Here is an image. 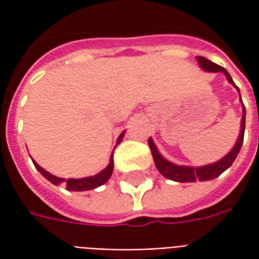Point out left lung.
<instances>
[{
  "mask_svg": "<svg viewBox=\"0 0 259 259\" xmlns=\"http://www.w3.org/2000/svg\"><path fill=\"white\" fill-rule=\"evenodd\" d=\"M197 61L198 64L206 72H223L226 74L228 80L232 83V84L237 89V85L234 84L233 79L230 77V74L225 68L219 66V65L213 64L209 59L204 58V57H197ZM239 90V89H237ZM244 129H245V108L243 107V119H241V130H240L239 140L236 143V146L233 147V150L229 152L226 157H223L221 161H218L215 163H211V165H205V166H200V168H193V166H179V165H175V163L169 162L165 158L161 157V154L158 152L157 147L152 143V140L150 139L148 140V146H150V150H151L152 158H154V162H155V166L161 172V174L168 178L170 180H175V182H182V183H187V182H205V180H212L218 178L219 175L223 174L226 169L234 162V159L239 154L240 148H241V144H243V140H244Z\"/></svg>",
  "mask_w": 259,
  "mask_h": 259,
  "instance_id": "1",
  "label": "left lung"
}]
</instances>
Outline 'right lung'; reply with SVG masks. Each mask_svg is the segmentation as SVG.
Listing matches in <instances>:
<instances>
[{
	"label": "right lung",
	"mask_w": 259,
	"mask_h": 259,
	"mask_svg": "<svg viewBox=\"0 0 259 259\" xmlns=\"http://www.w3.org/2000/svg\"><path fill=\"white\" fill-rule=\"evenodd\" d=\"M123 139V133L119 136L118 139V144L120 143V140ZM113 154L111 155V162L108 165L107 168L104 169L102 172H100L96 176H90V178H83V179H61V178H57V176H54V175L48 174L46 169H42L40 165H37L34 161V166L37 168V170L40 172V174L46 178L47 180H50L53 185H59V183H64L66 186V190L70 191H85V190H93V189H97V187H100L102 186L105 182H108V179L111 178V175H112L113 170Z\"/></svg>",
	"instance_id": "add662e5"
}]
</instances>
